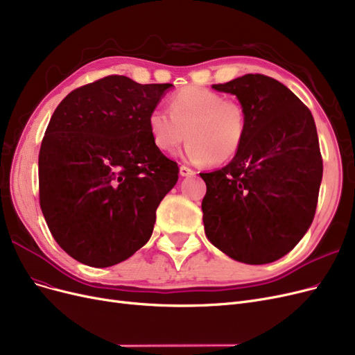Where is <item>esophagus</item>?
I'll use <instances>...</instances> for the list:
<instances>
[{"label": "esophagus", "instance_id": "1", "mask_svg": "<svg viewBox=\"0 0 355 355\" xmlns=\"http://www.w3.org/2000/svg\"><path fill=\"white\" fill-rule=\"evenodd\" d=\"M180 175L181 177H191V175H194V171L191 168L186 166V165H181L180 166Z\"/></svg>", "mask_w": 355, "mask_h": 355}]
</instances>
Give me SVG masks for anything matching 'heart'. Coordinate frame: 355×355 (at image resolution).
I'll list each match as a JSON object with an SVG mask.
<instances>
[{"label":"heart","instance_id":"heart-1","mask_svg":"<svg viewBox=\"0 0 355 355\" xmlns=\"http://www.w3.org/2000/svg\"><path fill=\"white\" fill-rule=\"evenodd\" d=\"M148 125L156 149L165 155L174 153L187 137V161L225 164L243 148L247 112L239 101L206 87L187 86L169 98V112L153 110Z\"/></svg>","mask_w":355,"mask_h":355}]
</instances>
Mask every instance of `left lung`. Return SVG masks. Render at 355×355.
I'll use <instances>...</instances> for the list:
<instances>
[{
  "instance_id": "obj_1",
  "label": "left lung",
  "mask_w": 355,
  "mask_h": 355,
  "mask_svg": "<svg viewBox=\"0 0 355 355\" xmlns=\"http://www.w3.org/2000/svg\"><path fill=\"white\" fill-rule=\"evenodd\" d=\"M212 87L243 103L247 135L227 166L200 174L206 237L234 260L270 263L293 250L316 214L323 174L316 124L272 77L245 74Z\"/></svg>"
}]
</instances>
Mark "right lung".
I'll use <instances>...</instances> for the list:
<instances>
[{"label":"right lung","mask_w":355,"mask_h":355,"mask_svg":"<svg viewBox=\"0 0 355 355\" xmlns=\"http://www.w3.org/2000/svg\"><path fill=\"white\" fill-rule=\"evenodd\" d=\"M173 85L108 76L65 96L39 150V203L52 237L77 261L108 268L150 239L178 180L148 125Z\"/></svg>","instance_id":"1"}]
</instances>
